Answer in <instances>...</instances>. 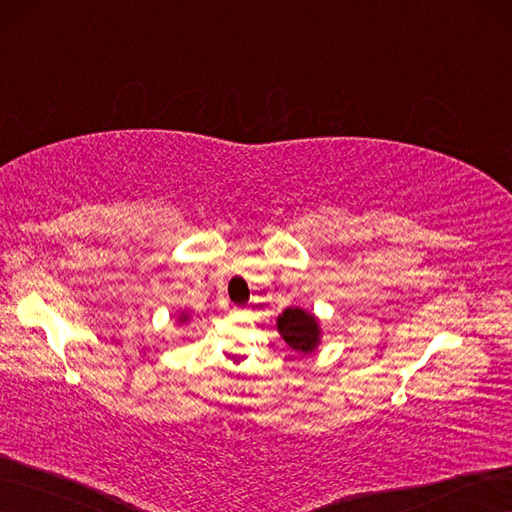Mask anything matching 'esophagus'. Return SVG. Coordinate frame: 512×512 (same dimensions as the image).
<instances>
[{
  "mask_svg": "<svg viewBox=\"0 0 512 512\" xmlns=\"http://www.w3.org/2000/svg\"><path fill=\"white\" fill-rule=\"evenodd\" d=\"M243 309H241V306H233V313H241Z\"/></svg>",
  "mask_w": 512,
  "mask_h": 512,
  "instance_id": "1",
  "label": "esophagus"
}]
</instances>
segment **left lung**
<instances>
[{
	"instance_id": "8db88e82",
	"label": "left lung",
	"mask_w": 512,
	"mask_h": 512,
	"mask_svg": "<svg viewBox=\"0 0 512 512\" xmlns=\"http://www.w3.org/2000/svg\"><path fill=\"white\" fill-rule=\"evenodd\" d=\"M277 327L294 351L311 353L319 342V325L313 315H306L302 309H285L277 319Z\"/></svg>"
}]
</instances>
